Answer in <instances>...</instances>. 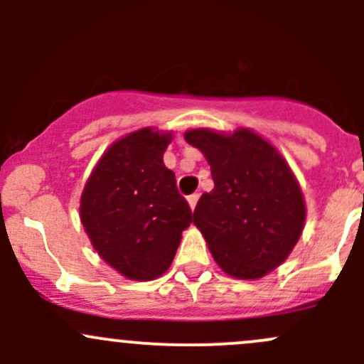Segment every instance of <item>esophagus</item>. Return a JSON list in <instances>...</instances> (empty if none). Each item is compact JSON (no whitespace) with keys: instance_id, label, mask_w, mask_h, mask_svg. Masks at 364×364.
Here are the masks:
<instances>
[{"instance_id":"esophagus-1","label":"esophagus","mask_w":364,"mask_h":364,"mask_svg":"<svg viewBox=\"0 0 364 364\" xmlns=\"http://www.w3.org/2000/svg\"><path fill=\"white\" fill-rule=\"evenodd\" d=\"M197 200H199V193H193V196L188 197V205H190V209H192V211L196 209Z\"/></svg>"}]
</instances>
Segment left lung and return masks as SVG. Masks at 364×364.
<instances>
[{
	"label": "left lung",
	"instance_id": "obj_1",
	"mask_svg": "<svg viewBox=\"0 0 364 364\" xmlns=\"http://www.w3.org/2000/svg\"><path fill=\"white\" fill-rule=\"evenodd\" d=\"M185 141L211 167L215 188L193 211L220 269L237 280H259L287 260L299 241L306 204L287 160L250 128L232 134L192 128Z\"/></svg>",
	"mask_w": 364,
	"mask_h": 364
}]
</instances>
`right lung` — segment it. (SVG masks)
Returning <instances> with one entry per match:
<instances>
[{
	"instance_id": "right-lung-1",
	"label": "right lung",
	"mask_w": 364,
	"mask_h": 364,
	"mask_svg": "<svg viewBox=\"0 0 364 364\" xmlns=\"http://www.w3.org/2000/svg\"><path fill=\"white\" fill-rule=\"evenodd\" d=\"M171 141L172 132L151 127L123 135L105 149L80 193V222L91 245L128 280L161 277L192 223L174 172L164 164Z\"/></svg>"
}]
</instances>
